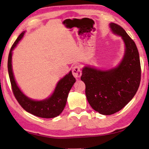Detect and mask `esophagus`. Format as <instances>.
Wrapping results in <instances>:
<instances>
[{
  "label": "esophagus",
  "instance_id": "1",
  "mask_svg": "<svg viewBox=\"0 0 149 149\" xmlns=\"http://www.w3.org/2000/svg\"><path fill=\"white\" fill-rule=\"evenodd\" d=\"M72 74H73V75L76 78L79 77L81 76V70L78 65H75L73 67Z\"/></svg>",
  "mask_w": 149,
  "mask_h": 149
}]
</instances>
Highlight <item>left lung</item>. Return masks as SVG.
Returning <instances> with one entry per match:
<instances>
[{"instance_id": "left-lung-1", "label": "left lung", "mask_w": 149, "mask_h": 149, "mask_svg": "<svg viewBox=\"0 0 149 149\" xmlns=\"http://www.w3.org/2000/svg\"><path fill=\"white\" fill-rule=\"evenodd\" d=\"M109 27L124 43L122 60L110 69L85 65L81 77L91 107L103 115L114 114L127 104L137 93L141 81L139 54L135 42L116 24L110 23Z\"/></svg>"}]
</instances>
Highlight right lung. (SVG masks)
Segmentation results:
<instances>
[{
  "label": "right lung",
  "instance_id": "add662e5",
  "mask_svg": "<svg viewBox=\"0 0 149 149\" xmlns=\"http://www.w3.org/2000/svg\"><path fill=\"white\" fill-rule=\"evenodd\" d=\"M26 31L20 34L10 50L8 60V70L9 77L14 95L17 102L24 109L36 116L43 118H53L61 114L66 104L70 89L75 82L72 71L58 81L54 91L49 97L42 100H35L27 97L20 89L15 79L12 70V54L19 42L23 38Z\"/></svg>",
  "mask_w": 149,
  "mask_h": 149
}]
</instances>
